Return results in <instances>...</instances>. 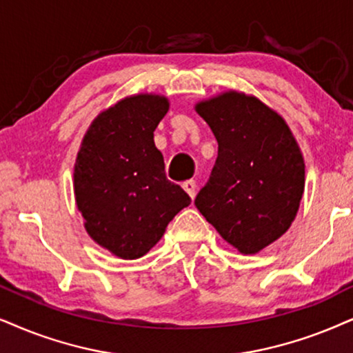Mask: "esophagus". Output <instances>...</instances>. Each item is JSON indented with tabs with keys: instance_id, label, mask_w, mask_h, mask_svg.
<instances>
[{
	"instance_id": "esophagus-1",
	"label": "esophagus",
	"mask_w": 353,
	"mask_h": 353,
	"mask_svg": "<svg viewBox=\"0 0 353 353\" xmlns=\"http://www.w3.org/2000/svg\"><path fill=\"white\" fill-rule=\"evenodd\" d=\"M182 189H184L187 194H189L190 199L195 197V189H197V184H195V181H185L182 182Z\"/></svg>"
}]
</instances>
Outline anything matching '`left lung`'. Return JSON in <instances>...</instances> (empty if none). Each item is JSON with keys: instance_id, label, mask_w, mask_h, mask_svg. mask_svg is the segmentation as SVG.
Listing matches in <instances>:
<instances>
[{"instance_id": "1", "label": "left lung", "mask_w": 353, "mask_h": 353, "mask_svg": "<svg viewBox=\"0 0 353 353\" xmlns=\"http://www.w3.org/2000/svg\"><path fill=\"white\" fill-rule=\"evenodd\" d=\"M218 158L195 207L226 243L256 254L287 233L305 190V161L285 120L257 97L221 92L195 105Z\"/></svg>"}]
</instances>
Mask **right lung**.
Masks as SVG:
<instances>
[{
    "label": "right lung",
    "mask_w": 353,
    "mask_h": 353,
    "mask_svg": "<svg viewBox=\"0 0 353 353\" xmlns=\"http://www.w3.org/2000/svg\"><path fill=\"white\" fill-rule=\"evenodd\" d=\"M169 110L158 94L125 97L92 120L74 163V199L84 228L120 259L145 256L190 203L168 181L154 130Z\"/></svg>",
    "instance_id": "add662e5"
}]
</instances>
